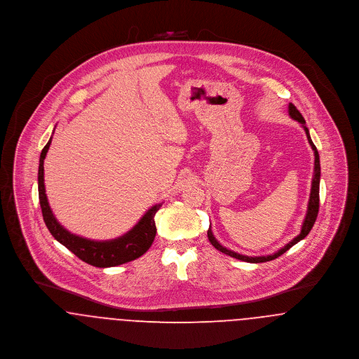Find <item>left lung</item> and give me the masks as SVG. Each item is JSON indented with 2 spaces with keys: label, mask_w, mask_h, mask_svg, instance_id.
Masks as SVG:
<instances>
[{
  "label": "left lung",
  "mask_w": 359,
  "mask_h": 359,
  "mask_svg": "<svg viewBox=\"0 0 359 359\" xmlns=\"http://www.w3.org/2000/svg\"><path fill=\"white\" fill-rule=\"evenodd\" d=\"M287 109H289V116H290V118L300 122L302 126L304 128L306 135H307V139H309V143H310L311 149L314 150V156H316V161H314V177H313V183H311V193H310V201H309L307 215H306V219H304V222H303L300 234H299L296 238L292 239L289 243H286L283 248H280L278 252H276L274 255H267V256H255V257H252V256L239 255L237 252H233V250H230V249L222 246V245L217 242V239L213 237L212 230H210V229L208 230V238H209L210 243H212L217 250H220L222 253H226V255H229V256H231V257H234V259L242 260V262H248V263H264V262H270V260L277 259L280 255H283L286 250H289L293 245H296L299 241H302V239H304L309 236V233L311 231V229H313V226H314V223H316V220H317V216H318L319 179H320V165H319L318 150H317V147L314 146V143H313V140H311V137H310L309 129H307V126H306V121L303 118V116L300 114V111H299V110L294 107V104H292V103H289V107H287Z\"/></svg>",
  "instance_id": "obj_1"
}]
</instances>
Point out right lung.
I'll return each mask as SVG.
<instances>
[{"mask_svg": "<svg viewBox=\"0 0 359 359\" xmlns=\"http://www.w3.org/2000/svg\"><path fill=\"white\" fill-rule=\"evenodd\" d=\"M50 142H52V137L41 151L40 166H39V197H40L43 222L49 233L53 236V238L59 241L62 245H65L82 262L99 269L116 267L123 263L132 262L140 257L142 255H144L156 238L157 229H156L154 216L160 209L161 203L151 206L144 213V216L139 220V223L126 234H123L120 238L110 239V241H92V239L82 238L67 231L56 220L46 198L45 184H43V160L49 150Z\"/></svg>", "mask_w": 359, "mask_h": 359, "instance_id": "right-lung-1", "label": "right lung"}]
</instances>
